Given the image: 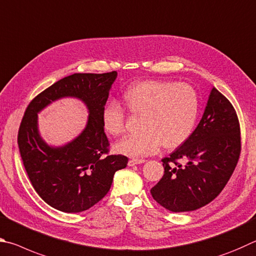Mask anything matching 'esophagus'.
Wrapping results in <instances>:
<instances>
[{
	"label": "esophagus",
	"instance_id": "esophagus-1",
	"mask_svg": "<svg viewBox=\"0 0 256 256\" xmlns=\"http://www.w3.org/2000/svg\"><path fill=\"white\" fill-rule=\"evenodd\" d=\"M142 163H145V160H142V158H132L128 160L129 166H134V165H138V164H142Z\"/></svg>",
	"mask_w": 256,
	"mask_h": 256
}]
</instances>
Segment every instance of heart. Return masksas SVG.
I'll return each instance as SVG.
<instances>
[{
  "label": "heart",
  "mask_w": 256,
  "mask_h": 256,
  "mask_svg": "<svg viewBox=\"0 0 256 256\" xmlns=\"http://www.w3.org/2000/svg\"><path fill=\"white\" fill-rule=\"evenodd\" d=\"M126 106L134 116H142L140 132L122 138L114 145L120 154L140 158L154 154L160 146L173 150L194 132L199 116V96L189 84L146 80L129 86L124 94ZM102 128L110 136L124 132L126 114L118 102L103 106Z\"/></svg>",
  "instance_id": "obj_1"
}]
</instances>
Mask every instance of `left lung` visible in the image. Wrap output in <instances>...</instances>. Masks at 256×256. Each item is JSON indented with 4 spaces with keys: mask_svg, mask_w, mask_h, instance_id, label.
Segmentation results:
<instances>
[{
    "mask_svg": "<svg viewBox=\"0 0 256 256\" xmlns=\"http://www.w3.org/2000/svg\"><path fill=\"white\" fill-rule=\"evenodd\" d=\"M240 153V132L235 109L212 88L202 118L189 140L162 160L164 176L150 194L173 212L204 207L225 188Z\"/></svg>",
    "mask_w": 256,
    "mask_h": 256,
    "instance_id": "1",
    "label": "left lung"
}]
</instances>
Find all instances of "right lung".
I'll return each instance as SVG.
<instances>
[{"mask_svg":"<svg viewBox=\"0 0 256 256\" xmlns=\"http://www.w3.org/2000/svg\"><path fill=\"white\" fill-rule=\"evenodd\" d=\"M116 72L75 73L38 94L22 118L18 145L34 190L44 202L60 212L88 210L110 190L114 173L127 166L124 155H108L109 142L102 128L101 114ZM64 97L78 98L89 112L87 124L74 140L62 146L47 144L40 136L38 114Z\"/></svg>","mask_w":256,"mask_h":256,"instance_id":"right-lung-1","label":"right lung"}]
</instances>
